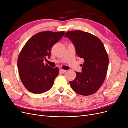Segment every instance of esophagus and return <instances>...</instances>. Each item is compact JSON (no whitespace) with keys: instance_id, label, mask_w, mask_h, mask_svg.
<instances>
[{"instance_id":"34e87169","label":"esophagus","mask_w":128,"mask_h":128,"mask_svg":"<svg viewBox=\"0 0 128 128\" xmlns=\"http://www.w3.org/2000/svg\"><path fill=\"white\" fill-rule=\"evenodd\" d=\"M66 72V70H64V69H60V72H61V73H62V74L65 73Z\"/></svg>"}]
</instances>
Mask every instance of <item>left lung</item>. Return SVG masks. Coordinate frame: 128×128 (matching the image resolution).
<instances>
[{"instance_id": "obj_1", "label": "left lung", "mask_w": 128, "mask_h": 128, "mask_svg": "<svg viewBox=\"0 0 128 128\" xmlns=\"http://www.w3.org/2000/svg\"><path fill=\"white\" fill-rule=\"evenodd\" d=\"M64 36L75 45L76 54L84 60L82 72H76L75 79L69 82L72 89L83 96L94 94L105 80L109 62L103 43L97 37L80 30L69 31Z\"/></svg>"}]
</instances>
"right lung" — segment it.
<instances>
[{
	"label": "right lung",
	"instance_id": "obj_1",
	"mask_svg": "<svg viewBox=\"0 0 128 128\" xmlns=\"http://www.w3.org/2000/svg\"><path fill=\"white\" fill-rule=\"evenodd\" d=\"M64 32L46 31L31 37L23 47L18 59V68L22 83L29 91L40 94L49 90L59 74L58 67L52 68L43 61L51 56L54 44Z\"/></svg>",
	"mask_w": 128,
	"mask_h": 128
}]
</instances>
